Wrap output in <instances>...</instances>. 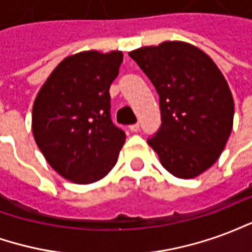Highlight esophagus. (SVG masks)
<instances>
[{
	"label": "esophagus",
	"instance_id": "1",
	"mask_svg": "<svg viewBox=\"0 0 252 252\" xmlns=\"http://www.w3.org/2000/svg\"><path fill=\"white\" fill-rule=\"evenodd\" d=\"M129 131L131 132H137L139 131V124H132V126H129Z\"/></svg>",
	"mask_w": 252,
	"mask_h": 252
}]
</instances>
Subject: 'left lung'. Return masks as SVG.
Wrapping results in <instances>:
<instances>
[{
  "instance_id": "1",
  "label": "left lung",
  "mask_w": 252,
  "mask_h": 252,
  "mask_svg": "<svg viewBox=\"0 0 252 252\" xmlns=\"http://www.w3.org/2000/svg\"><path fill=\"white\" fill-rule=\"evenodd\" d=\"M159 94L162 124L147 143L170 174L194 178L221 155L233 98L216 63L193 44L163 41L129 52Z\"/></svg>"
}]
</instances>
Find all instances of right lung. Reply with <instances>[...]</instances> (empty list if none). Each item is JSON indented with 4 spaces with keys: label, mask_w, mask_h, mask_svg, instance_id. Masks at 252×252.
I'll use <instances>...</instances> for the list:
<instances>
[{
    "label": "right lung",
    "mask_w": 252,
    "mask_h": 252,
    "mask_svg": "<svg viewBox=\"0 0 252 252\" xmlns=\"http://www.w3.org/2000/svg\"><path fill=\"white\" fill-rule=\"evenodd\" d=\"M123 52L82 51L59 63L36 95L32 132L52 169L93 184L113 169L126 133L110 119L109 88Z\"/></svg>",
    "instance_id": "add662e5"
}]
</instances>
